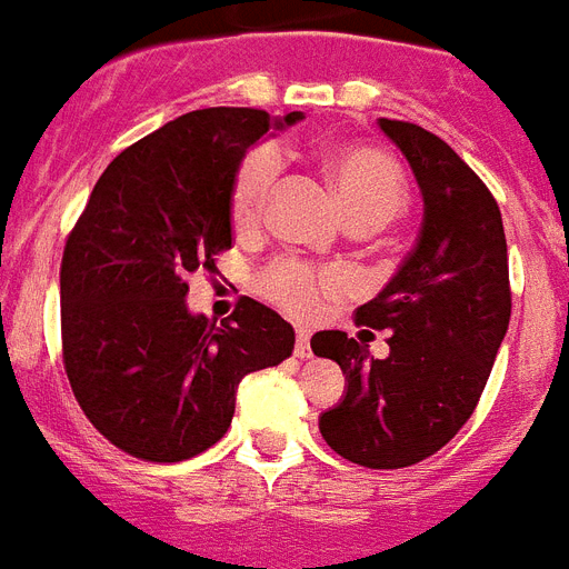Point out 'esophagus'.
Masks as SVG:
<instances>
[{"label":"esophagus","mask_w":569,"mask_h":569,"mask_svg":"<svg viewBox=\"0 0 569 569\" xmlns=\"http://www.w3.org/2000/svg\"><path fill=\"white\" fill-rule=\"evenodd\" d=\"M295 358H312V347H309V329H298V341H295Z\"/></svg>","instance_id":"1"}]
</instances>
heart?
<instances>
[{
	"label": "heart",
	"instance_id": "b5f03b06",
	"mask_svg": "<svg viewBox=\"0 0 569 569\" xmlns=\"http://www.w3.org/2000/svg\"><path fill=\"white\" fill-rule=\"evenodd\" d=\"M327 173L336 188L347 222L388 226L408 204V181L393 159L370 147L341 144L327 152ZM280 176V150L262 144L242 159L233 176L231 219L237 228H254L266 213ZM332 271H312L303 262L286 260L266 274V292L295 312H312L318 295L336 289Z\"/></svg>",
	"mask_w": 569,
	"mask_h": 569
}]
</instances>
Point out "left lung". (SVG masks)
Here are the masks:
<instances>
[{
    "instance_id": "obj_1",
    "label": "left lung",
    "mask_w": 569,
    "mask_h": 569,
    "mask_svg": "<svg viewBox=\"0 0 569 569\" xmlns=\"http://www.w3.org/2000/svg\"><path fill=\"white\" fill-rule=\"evenodd\" d=\"M422 193L419 240L356 321L385 329L388 358L341 329L312 336V352L347 376L318 428L343 460L405 469L431 457L475 413L512 315L503 219L466 161L417 123L379 118Z\"/></svg>"
}]
</instances>
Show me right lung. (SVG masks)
Wrapping results in <instances>:
<instances>
[{
    "label": "right lung",
    "instance_id": "add662e5",
    "mask_svg": "<svg viewBox=\"0 0 569 569\" xmlns=\"http://www.w3.org/2000/svg\"><path fill=\"white\" fill-rule=\"evenodd\" d=\"M303 112L199 109L103 170L60 269L63 361L89 422L152 462L202 455L231 428L237 385L292 356L295 329L242 298L228 321L188 309V277L231 248L233 176Z\"/></svg>",
    "mask_w": 569,
    "mask_h": 569
}]
</instances>
